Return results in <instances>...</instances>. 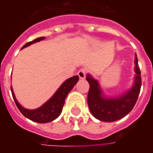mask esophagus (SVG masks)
I'll return each instance as SVG.
<instances>
[{
	"label": "esophagus",
	"mask_w": 153,
	"mask_h": 153,
	"mask_svg": "<svg viewBox=\"0 0 153 153\" xmlns=\"http://www.w3.org/2000/svg\"><path fill=\"white\" fill-rule=\"evenodd\" d=\"M86 70L85 69H83V68H82V69H80L79 71H78V75H79V77L80 79H84L85 78V76H86Z\"/></svg>",
	"instance_id": "1"
}]
</instances>
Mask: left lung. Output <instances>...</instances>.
Here are the masks:
<instances>
[{"label":"left lung","instance_id":"left-lung-1","mask_svg":"<svg viewBox=\"0 0 153 153\" xmlns=\"http://www.w3.org/2000/svg\"><path fill=\"white\" fill-rule=\"evenodd\" d=\"M134 83L130 89L118 97H105L97 80L89 74L86 79L89 83L88 94V104L92 115L99 120L113 122L125 117L134 108L138 100L142 85L141 72L135 56Z\"/></svg>","mask_w":153,"mask_h":153}]
</instances>
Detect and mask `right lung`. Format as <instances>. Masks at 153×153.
Listing matches in <instances>:
<instances>
[{
    "mask_svg": "<svg viewBox=\"0 0 153 153\" xmlns=\"http://www.w3.org/2000/svg\"><path fill=\"white\" fill-rule=\"evenodd\" d=\"M44 38H45L44 37L36 38L32 42H27L22 48H25V47L30 46L31 44L43 40ZM78 81H79L78 75L71 77L70 79L65 80L60 85V87L55 93L53 96L51 97L47 102L44 103L43 105L40 106L39 108H37L35 110L25 109V107H23L15 98V93L13 92L12 87L10 88V89H11L12 96L15 100L16 106L19 110V111L25 115L26 118L29 119L33 121L38 122V123H47V122H51L56 120L60 115L64 104H65V100L66 98L68 93L71 91V89L73 88L74 86L76 84Z\"/></svg>",
    "mask_w": 153,
    "mask_h": 153,
    "instance_id": "1",
    "label": "right lung"
}]
</instances>
